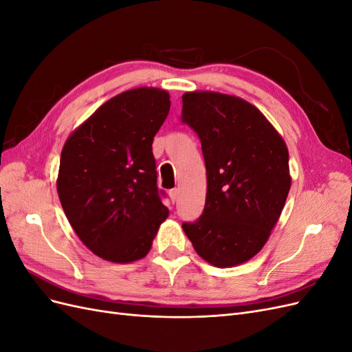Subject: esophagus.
<instances>
[{
    "label": "esophagus",
    "mask_w": 352,
    "mask_h": 352,
    "mask_svg": "<svg viewBox=\"0 0 352 352\" xmlns=\"http://www.w3.org/2000/svg\"><path fill=\"white\" fill-rule=\"evenodd\" d=\"M168 195H170V198H172V201L175 202V201L177 199V197H179V189H177V188L170 189V190H168Z\"/></svg>",
    "instance_id": "esophagus-1"
}]
</instances>
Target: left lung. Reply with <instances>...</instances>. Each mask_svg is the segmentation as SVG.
<instances>
[{"mask_svg":"<svg viewBox=\"0 0 352 352\" xmlns=\"http://www.w3.org/2000/svg\"><path fill=\"white\" fill-rule=\"evenodd\" d=\"M182 102V122L197 132L207 170L204 211L182 228L199 257L233 267L264 247L280 217L291 189L289 153L248 101L195 91Z\"/></svg>","mask_w":352,"mask_h":352,"instance_id":"left-lung-1","label":"left lung"}]
</instances>
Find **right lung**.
Here are the masks:
<instances>
[{
    "label": "right lung",
    "mask_w": 352,
    "mask_h": 352,
    "mask_svg": "<svg viewBox=\"0 0 352 352\" xmlns=\"http://www.w3.org/2000/svg\"><path fill=\"white\" fill-rule=\"evenodd\" d=\"M168 110L167 91L129 89L104 102L63 146L61 207L79 239L104 260L144 258L168 216L153 155Z\"/></svg>",
    "instance_id": "right-lung-1"
}]
</instances>
